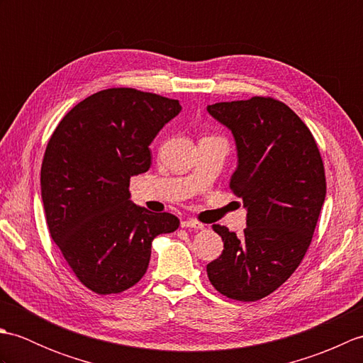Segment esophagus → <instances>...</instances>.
Segmentation results:
<instances>
[{
  "instance_id": "obj_1",
  "label": "esophagus",
  "mask_w": 363,
  "mask_h": 363,
  "mask_svg": "<svg viewBox=\"0 0 363 363\" xmlns=\"http://www.w3.org/2000/svg\"><path fill=\"white\" fill-rule=\"evenodd\" d=\"M181 226L182 228H191V229H204L203 223H199L196 220H184V221H181Z\"/></svg>"
}]
</instances>
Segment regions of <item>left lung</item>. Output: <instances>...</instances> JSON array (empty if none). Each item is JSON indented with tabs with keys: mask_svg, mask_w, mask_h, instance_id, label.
Wrapping results in <instances>:
<instances>
[{
	"mask_svg": "<svg viewBox=\"0 0 363 363\" xmlns=\"http://www.w3.org/2000/svg\"><path fill=\"white\" fill-rule=\"evenodd\" d=\"M207 112L235 138L238 165L229 187L246 209L243 235L212 226L225 250L207 276L221 295L257 301L279 289L306 256L326 196L325 167L309 128L277 99L217 103Z\"/></svg>",
	"mask_w": 363,
	"mask_h": 363,
	"instance_id": "8db88e82",
	"label": "left lung"
}]
</instances>
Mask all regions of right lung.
<instances>
[{"label":"right lung","instance_id":"1","mask_svg":"<svg viewBox=\"0 0 363 363\" xmlns=\"http://www.w3.org/2000/svg\"><path fill=\"white\" fill-rule=\"evenodd\" d=\"M181 109L148 91L101 90L76 104L46 145L40 187L50 235L98 295L135 285L154 238L179 228L174 215L133 204L129 181L148 172L151 142Z\"/></svg>","mask_w":363,"mask_h":363}]
</instances>
